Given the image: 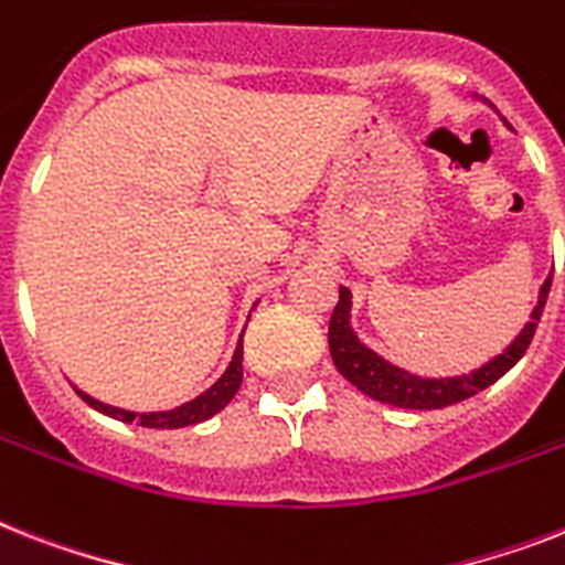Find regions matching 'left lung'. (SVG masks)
Segmentation results:
<instances>
[{"mask_svg":"<svg viewBox=\"0 0 565 565\" xmlns=\"http://www.w3.org/2000/svg\"><path fill=\"white\" fill-rule=\"evenodd\" d=\"M552 290V275L545 278L543 290H540V301H536L531 322L522 328V333L513 339L511 345L505 348V354H499L497 360H490L488 365L470 371L465 377H449V380H424L415 377L409 371L394 369L386 360H380L374 351L362 345L360 339L354 337V330L348 324V313H351V292L345 287H339V301L333 307L328 324V345L333 365L339 374L354 383L362 394H369L374 401L388 403V406H401V409H444L452 403H461L473 394L484 392L493 386L499 377H505L508 371L522 360V354L529 351L531 339L536 333L540 316H543L545 298Z\"/></svg>","mask_w":565,"mask_h":565,"instance_id":"1","label":"left lung"}]
</instances>
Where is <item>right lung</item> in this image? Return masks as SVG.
I'll list each match as a JSON object with an SVG mask.
<instances>
[{
    "label": "right lung",
    "instance_id": "1",
    "mask_svg": "<svg viewBox=\"0 0 565 565\" xmlns=\"http://www.w3.org/2000/svg\"><path fill=\"white\" fill-rule=\"evenodd\" d=\"M243 383V342H237V351L228 362L226 374L209 388L203 392L196 401L191 403H182L177 409L171 412H148V415H139V412H124L116 409V406H107V403L95 401L89 394H84L81 388H75L86 403H89L92 409L104 412V415L116 417V420H124V424H132V420H139L141 426H150V429H182V426H191V424H200V420H209L211 415H217L220 409H226L228 401L235 397L237 388Z\"/></svg>",
    "mask_w": 565,
    "mask_h": 565
}]
</instances>
